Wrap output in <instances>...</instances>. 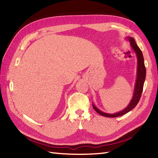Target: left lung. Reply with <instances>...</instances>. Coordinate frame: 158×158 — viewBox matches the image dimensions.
<instances>
[{
    "label": "left lung",
    "instance_id": "obj_1",
    "mask_svg": "<svg viewBox=\"0 0 158 158\" xmlns=\"http://www.w3.org/2000/svg\"><path fill=\"white\" fill-rule=\"evenodd\" d=\"M130 43V45L132 47L134 51L135 52L136 56H137V64H138V66H137V77H136V81L135 83V92H134V95L132 100L130 102V104L127 106H126L125 109L122 110V111L113 113V114H109L106 113H104L101 110H100L98 108L93 105V108L96 111L99 113L100 115H101L104 117H119L121 115H123L124 114L128 113L131 110L133 109L136 106L137 104L139 102L140 97H141V94L143 92V85H144V82H145V77H146V69L145 66V62H144V58L143 53L141 50L137 45V44L135 42V40L132 37H129L127 36L126 38Z\"/></svg>",
    "mask_w": 158,
    "mask_h": 158
}]
</instances>
